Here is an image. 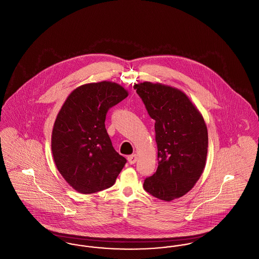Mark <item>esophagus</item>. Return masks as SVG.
Segmentation results:
<instances>
[{
	"instance_id": "34e87169",
	"label": "esophagus",
	"mask_w": 259,
	"mask_h": 259,
	"mask_svg": "<svg viewBox=\"0 0 259 259\" xmlns=\"http://www.w3.org/2000/svg\"><path fill=\"white\" fill-rule=\"evenodd\" d=\"M127 159H128V162L132 165V164H135L136 161L138 159V156L136 154H132V155H129L127 157Z\"/></svg>"
}]
</instances>
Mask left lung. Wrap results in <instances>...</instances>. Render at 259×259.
I'll use <instances>...</instances> for the list:
<instances>
[{"instance_id":"obj_1","label":"left lung","mask_w":259,"mask_h":259,"mask_svg":"<svg viewBox=\"0 0 259 259\" xmlns=\"http://www.w3.org/2000/svg\"><path fill=\"white\" fill-rule=\"evenodd\" d=\"M134 89L155 120L158 149L157 170L145 180L144 188L168 202L182 197L196 184L206 165L208 130L203 116L179 89L148 81Z\"/></svg>"}]
</instances>
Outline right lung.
<instances>
[{
  "mask_svg": "<svg viewBox=\"0 0 259 259\" xmlns=\"http://www.w3.org/2000/svg\"><path fill=\"white\" fill-rule=\"evenodd\" d=\"M128 96L111 81L77 87L58 112L51 150L58 171L82 194L111 187L127 160L112 147L105 121L111 107Z\"/></svg>",
  "mask_w": 259,
  "mask_h": 259,
  "instance_id": "1",
  "label": "right lung"
}]
</instances>
